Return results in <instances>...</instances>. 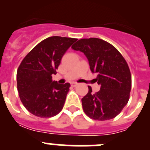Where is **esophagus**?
Wrapping results in <instances>:
<instances>
[{
    "label": "esophagus",
    "mask_w": 150,
    "mask_h": 150,
    "mask_svg": "<svg viewBox=\"0 0 150 150\" xmlns=\"http://www.w3.org/2000/svg\"><path fill=\"white\" fill-rule=\"evenodd\" d=\"M71 86L76 87V86H77V85H78V83H75V82H72V83H71Z\"/></svg>",
    "instance_id": "obj_1"
}]
</instances>
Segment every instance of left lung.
<instances>
[{"instance_id":"1","label":"left lung","mask_w":150,"mask_h":150,"mask_svg":"<svg viewBox=\"0 0 150 150\" xmlns=\"http://www.w3.org/2000/svg\"><path fill=\"white\" fill-rule=\"evenodd\" d=\"M71 48L84 53L100 86L95 94L88 86V92L82 98L85 113L100 121L113 119L129 100L132 76L126 61L114 46L98 38L79 40Z\"/></svg>"}]
</instances>
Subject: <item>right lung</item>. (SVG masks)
Wrapping results in <instances>:
<instances>
[{
  "instance_id": "1",
  "label": "right lung",
  "mask_w": 150,
  "mask_h": 150,
  "mask_svg": "<svg viewBox=\"0 0 150 150\" xmlns=\"http://www.w3.org/2000/svg\"><path fill=\"white\" fill-rule=\"evenodd\" d=\"M77 40L54 36L41 41L25 57L17 71L19 98L26 109L39 117H52L63 108L71 86L52 80L64 54Z\"/></svg>"
}]
</instances>
